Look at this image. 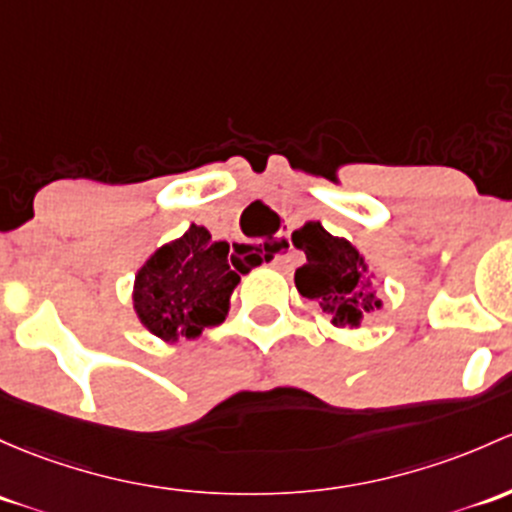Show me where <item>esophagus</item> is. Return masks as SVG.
<instances>
[{"instance_id": "1", "label": "esophagus", "mask_w": 512, "mask_h": 512, "mask_svg": "<svg viewBox=\"0 0 512 512\" xmlns=\"http://www.w3.org/2000/svg\"><path fill=\"white\" fill-rule=\"evenodd\" d=\"M287 247H289V235H277V240H274V252H277V257H274V265L277 267L289 265V252H284Z\"/></svg>"}]
</instances>
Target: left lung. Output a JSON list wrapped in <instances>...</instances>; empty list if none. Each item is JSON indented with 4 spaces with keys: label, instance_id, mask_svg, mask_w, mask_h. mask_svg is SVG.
<instances>
[{
    "label": "left lung",
    "instance_id": "8db88e82",
    "mask_svg": "<svg viewBox=\"0 0 512 512\" xmlns=\"http://www.w3.org/2000/svg\"><path fill=\"white\" fill-rule=\"evenodd\" d=\"M292 242L306 255L294 284L301 297L331 316L333 326L358 328L365 314L383 306L375 289H370V279H365V257L346 238H336L324 225L309 220L304 228L294 230Z\"/></svg>",
    "mask_w": 512,
    "mask_h": 512
}]
</instances>
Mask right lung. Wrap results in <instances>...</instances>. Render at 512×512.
I'll return each mask as SVG.
<instances>
[{
	"label": "right lung",
	"mask_w": 512,
	"mask_h": 512,
	"mask_svg": "<svg viewBox=\"0 0 512 512\" xmlns=\"http://www.w3.org/2000/svg\"><path fill=\"white\" fill-rule=\"evenodd\" d=\"M230 245L211 240L203 225L161 245L134 277V311L166 343L201 336L223 324L240 274L228 265Z\"/></svg>",
	"instance_id": "right-lung-1"
}]
</instances>
